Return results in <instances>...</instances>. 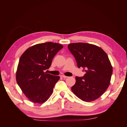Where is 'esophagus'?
Segmentation results:
<instances>
[{
    "label": "esophagus",
    "mask_w": 127,
    "mask_h": 127,
    "mask_svg": "<svg viewBox=\"0 0 127 127\" xmlns=\"http://www.w3.org/2000/svg\"><path fill=\"white\" fill-rule=\"evenodd\" d=\"M61 77H62L64 78H67L68 77V76H64V75H62V76H61Z\"/></svg>",
    "instance_id": "34e87169"
}]
</instances>
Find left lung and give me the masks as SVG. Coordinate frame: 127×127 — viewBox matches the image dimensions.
Masks as SVG:
<instances>
[{
	"mask_svg": "<svg viewBox=\"0 0 127 127\" xmlns=\"http://www.w3.org/2000/svg\"><path fill=\"white\" fill-rule=\"evenodd\" d=\"M68 48L74 56L77 67L83 68L86 72L83 77H76L71 91L84 101L97 99L108 88L112 74L108 56L101 48L89 43H70Z\"/></svg>",
	"mask_w": 127,
	"mask_h": 127,
	"instance_id": "obj_1",
	"label": "left lung"
}]
</instances>
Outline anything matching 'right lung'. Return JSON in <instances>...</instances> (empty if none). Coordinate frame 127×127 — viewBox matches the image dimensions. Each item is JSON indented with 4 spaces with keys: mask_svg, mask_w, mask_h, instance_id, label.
<instances>
[{
    "mask_svg": "<svg viewBox=\"0 0 127 127\" xmlns=\"http://www.w3.org/2000/svg\"><path fill=\"white\" fill-rule=\"evenodd\" d=\"M63 45L45 42L29 48L21 56L16 72V81L31 101L45 102L52 94L60 77L47 74L53 57Z\"/></svg>",
    "mask_w": 127,
    "mask_h": 127,
    "instance_id": "add662e5",
    "label": "right lung"
}]
</instances>
